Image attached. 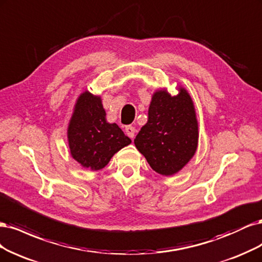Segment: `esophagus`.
<instances>
[{"label": "esophagus", "mask_w": 262, "mask_h": 262, "mask_svg": "<svg viewBox=\"0 0 262 262\" xmlns=\"http://www.w3.org/2000/svg\"><path fill=\"white\" fill-rule=\"evenodd\" d=\"M125 133H126V135H127V136L129 137V138H134V136H135V133H136V128L134 127V126H126L125 127Z\"/></svg>", "instance_id": "esophagus-1"}]
</instances>
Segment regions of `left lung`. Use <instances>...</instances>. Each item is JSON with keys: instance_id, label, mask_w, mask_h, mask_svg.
Instances as JSON below:
<instances>
[{"instance_id": "left-lung-1", "label": "left lung", "mask_w": 262, "mask_h": 262, "mask_svg": "<svg viewBox=\"0 0 262 262\" xmlns=\"http://www.w3.org/2000/svg\"><path fill=\"white\" fill-rule=\"evenodd\" d=\"M198 122L192 99L180 87L172 96L166 89L151 98L148 122L135 138V146L157 173L171 176L180 172L196 154Z\"/></svg>"}]
</instances>
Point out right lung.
Masks as SVG:
<instances>
[{
	"label": "right lung",
	"instance_id": "1",
	"mask_svg": "<svg viewBox=\"0 0 262 262\" xmlns=\"http://www.w3.org/2000/svg\"><path fill=\"white\" fill-rule=\"evenodd\" d=\"M100 96L85 91L75 103L67 128L71 156L91 171L103 168L132 140L115 123H108Z\"/></svg>",
	"mask_w": 262,
	"mask_h": 262
}]
</instances>
